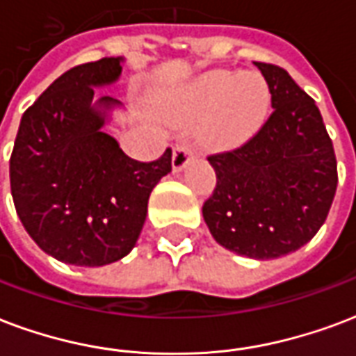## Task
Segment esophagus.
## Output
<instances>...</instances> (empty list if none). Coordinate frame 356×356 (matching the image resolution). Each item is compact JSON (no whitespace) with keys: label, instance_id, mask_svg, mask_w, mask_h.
<instances>
[{"label":"esophagus","instance_id":"esophagus-1","mask_svg":"<svg viewBox=\"0 0 356 356\" xmlns=\"http://www.w3.org/2000/svg\"><path fill=\"white\" fill-rule=\"evenodd\" d=\"M192 156H194V152H192L191 145H177V147L173 149V156H171V168H173V171L179 173V171L185 170L186 164L192 160Z\"/></svg>","mask_w":356,"mask_h":356}]
</instances>
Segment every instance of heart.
<instances>
[{
  "label": "heart",
  "instance_id": "obj_1",
  "mask_svg": "<svg viewBox=\"0 0 356 356\" xmlns=\"http://www.w3.org/2000/svg\"><path fill=\"white\" fill-rule=\"evenodd\" d=\"M270 88L259 73L218 70L192 84L186 109L192 120H204L200 139L215 151L245 145L262 128L270 111Z\"/></svg>",
  "mask_w": 356,
  "mask_h": 356
}]
</instances>
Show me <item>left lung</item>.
Wrapping results in <instances>:
<instances>
[{
  "mask_svg": "<svg viewBox=\"0 0 356 356\" xmlns=\"http://www.w3.org/2000/svg\"><path fill=\"white\" fill-rule=\"evenodd\" d=\"M272 94V117L236 151L209 156L217 188L204 220L218 245L254 260L298 251L330 211L338 171L317 105L285 70L254 62Z\"/></svg>",
  "mask_w": 356,
  "mask_h": 356,
  "instance_id": "8db88e82",
  "label": "left lung"
}]
</instances>
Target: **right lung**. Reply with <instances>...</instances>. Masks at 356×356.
Returning a JSON list of instances; mask_svg holds the SVG:
<instances>
[{"instance_id":"obj_1","label":"right lung","mask_w":356,"mask_h":356,"mask_svg":"<svg viewBox=\"0 0 356 356\" xmlns=\"http://www.w3.org/2000/svg\"><path fill=\"white\" fill-rule=\"evenodd\" d=\"M126 60L102 58L65 71L22 115L10 154V192L30 238L64 264L97 268L136 247L147 204L171 171V151L141 164L105 126L122 104L94 96Z\"/></svg>"}]
</instances>
